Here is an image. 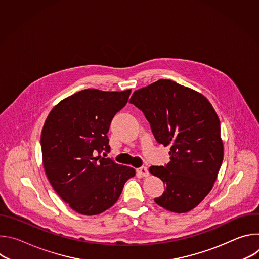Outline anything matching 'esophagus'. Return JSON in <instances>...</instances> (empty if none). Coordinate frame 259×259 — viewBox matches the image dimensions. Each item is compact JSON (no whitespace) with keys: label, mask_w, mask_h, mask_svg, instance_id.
Returning a JSON list of instances; mask_svg holds the SVG:
<instances>
[{"label":"esophagus","mask_w":259,"mask_h":259,"mask_svg":"<svg viewBox=\"0 0 259 259\" xmlns=\"http://www.w3.org/2000/svg\"><path fill=\"white\" fill-rule=\"evenodd\" d=\"M137 173L143 177L149 176V170H147L146 167H140L137 169Z\"/></svg>","instance_id":"34e87169"}]
</instances>
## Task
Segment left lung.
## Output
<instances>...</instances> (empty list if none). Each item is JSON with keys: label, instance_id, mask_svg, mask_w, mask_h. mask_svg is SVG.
<instances>
[{"label": "left lung", "instance_id": "8db88e82", "mask_svg": "<svg viewBox=\"0 0 259 259\" xmlns=\"http://www.w3.org/2000/svg\"><path fill=\"white\" fill-rule=\"evenodd\" d=\"M129 102L142 110L156 140L170 146V162L149 170L165 184L155 202L175 213L193 210L212 190L224 160L215 109L200 92L164 79L134 91Z\"/></svg>", "mask_w": 259, "mask_h": 259}]
</instances>
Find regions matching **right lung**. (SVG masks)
I'll use <instances>...</instances> for the list:
<instances>
[{
	"mask_svg": "<svg viewBox=\"0 0 259 259\" xmlns=\"http://www.w3.org/2000/svg\"><path fill=\"white\" fill-rule=\"evenodd\" d=\"M130 93L85 89L58 102L45 121L41 146L46 175L58 196L80 214L97 215L112 207L135 176L133 168L96 156L109 151L110 122Z\"/></svg>",
	"mask_w": 259,
	"mask_h": 259,
	"instance_id": "add662e5",
	"label": "right lung"
}]
</instances>
